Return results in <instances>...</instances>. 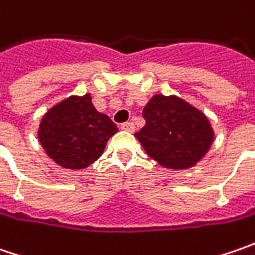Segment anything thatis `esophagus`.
Masks as SVG:
<instances>
[{
    "label": "esophagus",
    "mask_w": 255,
    "mask_h": 255,
    "mask_svg": "<svg viewBox=\"0 0 255 255\" xmlns=\"http://www.w3.org/2000/svg\"><path fill=\"white\" fill-rule=\"evenodd\" d=\"M121 129L126 130V132H133L134 130V123L133 122H123L121 125Z\"/></svg>",
    "instance_id": "34e87169"
}]
</instances>
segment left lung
I'll list each match as a JSON object with an SVG mask.
<instances>
[{
	"mask_svg": "<svg viewBox=\"0 0 255 255\" xmlns=\"http://www.w3.org/2000/svg\"><path fill=\"white\" fill-rule=\"evenodd\" d=\"M144 126L136 133L146 153L169 169L200 160L213 142L207 118L180 98L156 95L143 109Z\"/></svg>",
	"mask_w": 255,
	"mask_h": 255,
	"instance_id": "1",
	"label": "left lung"
}]
</instances>
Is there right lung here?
Segmentation results:
<instances>
[{
	"label": "right lung",
	"instance_id": "obj_1",
	"mask_svg": "<svg viewBox=\"0 0 255 255\" xmlns=\"http://www.w3.org/2000/svg\"><path fill=\"white\" fill-rule=\"evenodd\" d=\"M116 132V125L95 109L88 93L71 96L45 115L39 126V142L54 162L76 170L98 160Z\"/></svg>",
	"mask_w": 255,
	"mask_h": 255
}]
</instances>
